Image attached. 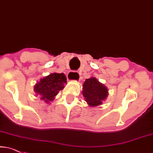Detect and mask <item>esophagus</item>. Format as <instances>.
I'll use <instances>...</instances> for the list:
<instances>
[{
    "mask_svg": "<svg viewBox=\"0 0 153 153\" xmlns=\"http://www.w3.org/2000/svg\"><path fill=\"white\" fill-rule=\"evenodd\" d=\"M81 74L78 72L70 71L68 74V79L69 80H79L80 79Z\"/></svg>",
    "mask_w": 153,
    "mask_h": 153,
    "instance_id": "obj_1",
    "label": "esophagus"
}]
</instances>
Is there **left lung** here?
<instances>
[{"label":"left lung","instance_id":"1","mask_svg":"<svg viewBox=\"0 0 153 153\" xmlns=\"http://www.w3.org/2000/svg\"><path fill=\"white\" fill-rule=\"evenodd\" d=\"M83 96L90 107L101 105L108 95V88L95 77L85 79L83 85Z\"/></svg>","mask_w":153,"mask_h":153}]
</instances>
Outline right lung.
<instances>
[{
    "label": "right lung",
    "mask_w": 153,
    "mask_h": 153,
    "mask_svg": "<svg viewBox=\"0 0 153 153\" xmlns=\"http://www.w3.org/2000/svg\"><path fill=\"white\" fill-rule=\"evenodd\" d=\"M67 79L63 73H52L40 79L34 85V92L40 97L41 100L50 103L55 99L60 90L64 88V84L67 83Z\"/></svg>",
    "instance_id": "add662e5"
}]
</instances>
